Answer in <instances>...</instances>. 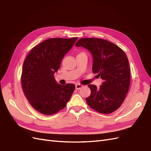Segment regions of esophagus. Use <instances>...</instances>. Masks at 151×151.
Instances as JSON below:
<instances>
[{"instance_id":"obj_1","label":"esophagus","mask_w":151,"mask_h":151,"mask_svg":"<svg viewBox=\"0 0 151 151\" xmlns=\"http://www.w3.org/2000/svg\"><path fill=\"white\" fill-rule=\"evenodd\" d=\"M75 87H76V90H79V89H80L82 87V85H80V84H76V86H75Z\"/></svg>"}]
</instances>
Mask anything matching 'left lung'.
Returning <instances> with one entry per match:
<instances>
[{
    "label": "left lung",
    "instance_id": "1",
    "mask_svg": "<svg viewBox=\"0 0 151 151\" xmlns=\"http://www.w3.org/2000/svg\"><path fill=\"white\" fill-rule=\"evenodd\" d=\"M75 46L90 52L92 72L103 80L99 88L88 86L91 94L86 98L87 104L99 113L113 112L121 106L129 88V65L125 53L112 42L99 38H81Z\"/></svg>",
    "mask_w": 151,
    "mask_h": 151
}]
</instances>
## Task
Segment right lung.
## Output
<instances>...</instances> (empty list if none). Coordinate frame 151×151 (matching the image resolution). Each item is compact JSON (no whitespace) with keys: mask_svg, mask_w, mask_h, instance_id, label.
Wrapping results in <instances>:
<instances>
[{"mask_svg":"<svg viewBox=\"0 0 151 151\" xmlns=\"http://www.w3.org/2000/svg\"><path fill=\"white\" fill-rule=\"evenodd\" d=\"M77 39H48L30 50L24 61L23 91L32 106L42 114L52 115L63 109L75 91L74 84L61 86L53 75Z\"/></svg>","mask_w":151,"mask_h":151,"instance_id":"1","label":"right lung"}]
</instances>
